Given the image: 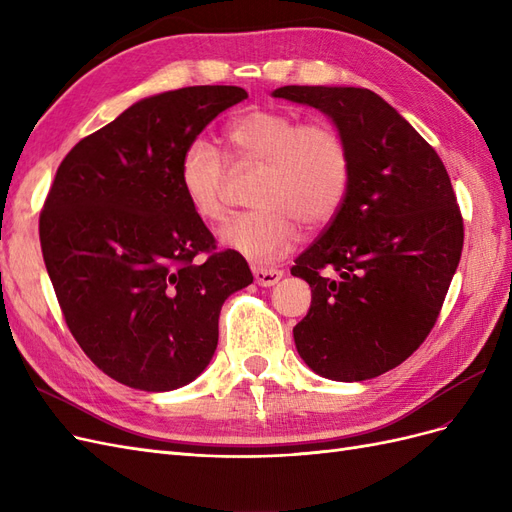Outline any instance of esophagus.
<instances>
[{"label": "esophagus", "instance_id": "esophagus-1", "mask_svg": "<svg viewBox=\"0 0 512 512\" xmlns=\"http://www.w3.org/2000/svg\"><path fill=\"white\" fill-rule=\"evenodd\" d=\"M252 273H254V280H256L258 286H275L277 282L282 280V275H284L282 269H273V267H271V269L254 267Z\"/></svg>", "mask_w": 512, "mask_h": 512}]
</instances>
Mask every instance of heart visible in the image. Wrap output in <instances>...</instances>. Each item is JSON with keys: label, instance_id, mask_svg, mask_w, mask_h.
Segmentation results:
<instances>
[{"label": "heart", "instance_id": "b5f03b06", "mask_svg": "<svg viewBox=\"0 0 512 512\" xmlns=\"http://www.w3.org/2000/svg\"><path fill=\"white\" fill-rule=\"evenodd\" d=\"M230 158L262 164L254 205L220 228L228 250L271 265L286 256L309 228L329 224L350 185V149L329 121H303L284 111L254 108L232 119L226 132ZM179 183L198 218L220 222L226 215L228 166L218 147L194 138L179 156Z\"/></svg>", "mask_w": 512, "mask_h": 512}]
</instances>
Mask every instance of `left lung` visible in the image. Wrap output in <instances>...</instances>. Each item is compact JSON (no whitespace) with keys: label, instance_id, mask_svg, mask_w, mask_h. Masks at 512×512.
I'll return each instance as SVG.
<instances>
[{"label":"left lung","instance_id":"8db88e82","mask_svg":"<svg viewBox=\"0 0 512 512\" xmlns=\"http://www.w3.org/2000/svg\"><path fill=\"white\" fill-rule=\"evenodd\" d=\"M273 98L318 108L350 149L344 203L290 269L312 286L294 344L322 378H376L425 342L457 271L463 218L451 179L374 91L286 85Z\"/></svg>","mask_w":512,"mask_h":512}]
</instances>
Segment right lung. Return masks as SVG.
<instances>
[{
	"mask_svg": "<svg viewBox=\"0 0 512 512\" xmlns=\"http://www.w3.org/2000/svg\"><path fill=\"white\" fill-rule=\"evenodd\" d=\"M245 98L198 85L132 104L70 149L44 200L42 256L68 329L132 389L203 374L224 301L254 282L241 254L215 250L177 175L183 147Z\"/></svg>",
	"mask_w": 512,
	"mask_h": 512,
	"instance_id": "right-lung-1",
	"label": "right lung"
}]
</instances>
